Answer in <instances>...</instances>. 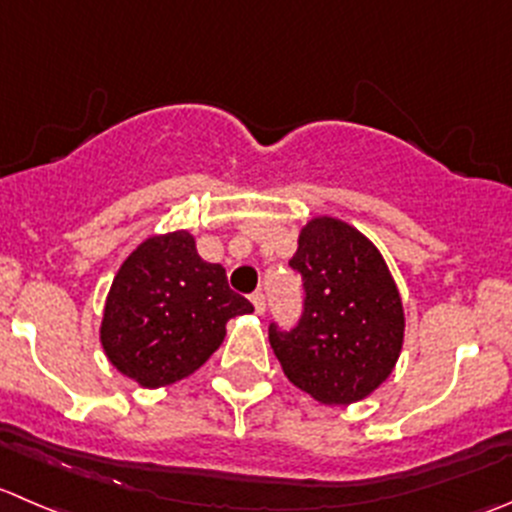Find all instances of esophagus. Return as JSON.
<instances>
[{
  "label": "esophagus",
  "mask_w": 512,
  "mask_h": 512,
  "mask_svg": "<svg viewBox=\"0 0 512 512\" xmlns=\"http://www.w3.org/2000/svg\"><path fill=\"white\" fill-rule=\"evenodd\" d=\"M250 300H252V307H255L257 315H262V312H265V295H262V292H255Z\"/></svg>",
  "instance_id": "esophagus-1"
}]
</instances>
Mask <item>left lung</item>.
Returning <instances> with one entry per match:
<instances>
[{"instance_id":"8db88e82","label":"left lung","mask_w":512,"mask_h":512,"mask_svg":"<svg viewBox=\"0 0 512 512\" xmlns=\"http://www.w3.org/2000/svg\"><path fill=\"white\" fill-rule=\"evenodd\" d=\"M292 270L305 312L295 330L270 327V345L295 388L322 405L360 403L393 375L405 340V310L385 257L337 217L302 225Z\"/></svg>"}]
</instances>
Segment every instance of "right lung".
<instances>
[{"label":"right lung","instance_id":"add662e5","mask_svg":"<svg viewBox=\"0 0 512 512\" xmlns=\"http://www.w3.org/2000/svg\"><path fill=\"white\" fill-rule=\"evenodd\" d=\"M252 305L227 285L225 267L197 255L187 230L152 235L119 265L107 292L99 342L140 388H165L200 370Z\"/></svg>","mask_w":512,"mask_h":512}]
</instances>
